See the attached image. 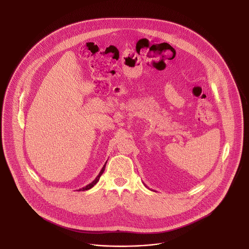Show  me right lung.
<instances>
[{
	"label": "right lung",
	"mask_w": 249,
	"mask_h": 249,
	"mask_svg": "<svg viewBox=\"0 0 249 249\" xmlns=\"http://www.w3.org/2000/svg\"><path fill=\"white\" fill-rule=\"evenodd\" d=\"M107 162H106V164H107ZM106 164H105V165H104V167H103V168H102V170H101V172H100V174H99V175H98V176H97V178H95L94 180H93V181H92V182H91V183H90V184H89V185H88V186H86V187H85V188H82V189H81V190H82V191H84V190H89V189H91V188H92V187H94L95 184H96V183H97V182H98V181H99V179H100V178H101V176H102V175H103V173H104V172H105V169H106Z\"/></svg>",
	"instance_id": "obj_1"
}]
</instances>
